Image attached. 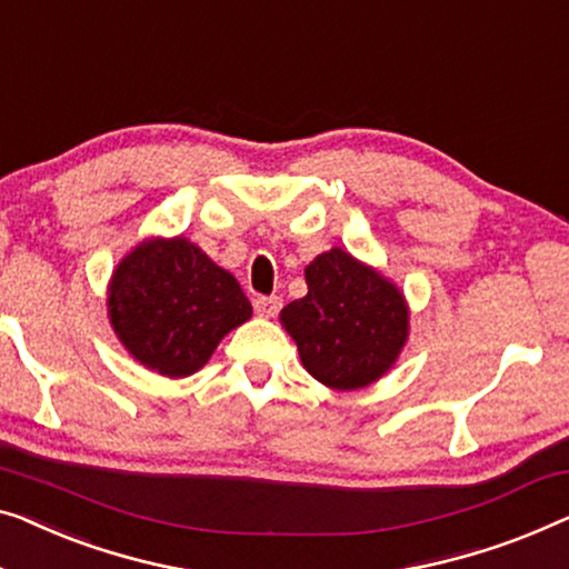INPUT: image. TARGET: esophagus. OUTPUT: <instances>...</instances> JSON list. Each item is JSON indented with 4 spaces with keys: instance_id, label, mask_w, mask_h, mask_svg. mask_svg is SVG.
Instances as JSON below:
<instances>
[{
    "instance_id": "1",
    "label": "esophagus",
    "mask_w": 569,
    "mask_h": 569,
    "mask_svg": "<svg viewBox=\"0 0 569 569\" xmlns=\"http://www.w3.org/2000/svg\"><path fill=\"white\" fill-rule=\"evenodd\" d=\"M253 310H257V316L261 318H274L279 310H282V298H277V295H269V298H261L253 300Z\"/></svg>"
}]
</instances>
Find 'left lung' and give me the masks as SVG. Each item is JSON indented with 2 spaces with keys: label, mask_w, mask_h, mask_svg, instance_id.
Wrapping results in <instances>:
<instances>
[{
  "label": "left lung",
  "mask_w": 569,
  "mask_h": 569,
  "mask_svg": "<svg viewBox=\"0 0 569 569\" xmlns=\"http://www.w3.org/2000/svg\"><path fill=\"white\" fill-rule=\"evenodd\" d=\"M308 295L279 312L302 367L331 390H361L385 377L410 336L406 292L346 249L305 267Z\"/></svg>",
  "instance_id": "obj_1"
}]
</instances>
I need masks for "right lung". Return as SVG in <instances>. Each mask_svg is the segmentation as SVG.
<instances>
[{
	"mask_svg": "<svg viewBox=\"0 0 569 569\" xmlns=\"http://www.w3.org/2000/svg\"><path fill=\"white\" fill-rule=\"evenodd\" d=\"M238 279L184 236L138 241L107 282V318L138 365L189 377L218 343L251 318Z\"/></svg>",
	"mask_w": 569,
	"mask_h": 569,
	"instance_id": "1",
	"label": "right lung"
}]
</instances>
